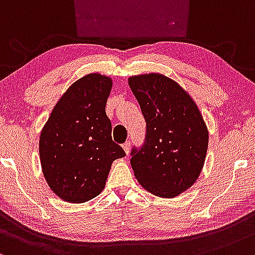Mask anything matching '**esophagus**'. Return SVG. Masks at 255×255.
<instances>
[{
  "instance_id": "obj_1",
  "label": "esophagus",
  "mask_w": 255,
  "mask_h": 255,
  "mask_svg": "<svg viewBox=\"0 0 255 255\" xmlns=\"http://www.w3.org/2000/svg\"><path fill=\"white\" fill-rule=\"evenodd\" d=\"M130 145H131L130 141H127L124 143V144H123V148H124L125 153H127V154H128V151H130Z\"/></svg>"
}]
</instances>
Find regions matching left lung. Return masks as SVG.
<instances>
[{
	"label": "left lung",
	"mask_w": 255,
	"mask_h": 255,
	"mask_svg": "<svg viewBox=\"0 0 255 255\" xmlns=\"http://www.w3.org/2000/svg\"><path fill=\"white\" fill-rule=\"evenodd\" d=\"M128 85L147 124L143 144L131 149L135 177L154 195H179L204 166L208 147L204 118L189 94L166 76H133Z\"/></svg>",
	"instance_id": "left-lung-1"
}]
</instances>
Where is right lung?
<instances>
[{
    "label": "right lung",
    "instance_id": "right-lung-1",
    "mask_svg": "<svg viewBox=\"0 0 255 255\" xmlns=\"http://www.w3.org/2000/svg\"><path fill=\"white\" fill-rule=\"evenodd\" d=\"M112 81L91 73L74 82L54 107L39 137V158L50 189L82 204L105 188L111 165L125 156L112 139L106 104Z\"/></svg>",
    "mask_w": 255,
    "mask_h": 255
}]
</instances>
